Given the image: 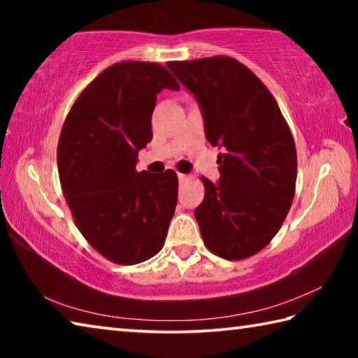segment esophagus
<instances>
[{
  "mask_svg": "<svg viewBox=\"0 0 358 358\" xmlns=\"http://www.w3.org/2000/svg\"><path fill=\"white\" fill-rule=\"evenodd\" d=\"M177 177H178V180H180V181H185V180L187 178L185 173H177Z\"/></svg>",
  "mask_w": 358,
  "mask_h": 358,
  "instance_id": "obj_1",
  "label": "esophagus"
}]
</instances>
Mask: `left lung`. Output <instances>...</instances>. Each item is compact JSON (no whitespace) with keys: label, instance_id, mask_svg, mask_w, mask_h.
Segmentation results:
<instances>
[{"label":"left lung","instance_id":"obj_1","mask_svg":"<svg viewBox=\"0 0 358 358\" xmlns=\"http://www.w3.org/2000/svg\"><path fill=\"white\" fill-rule=\"evenodd\" d=\"M197 99L205 137L217 147L220 183L202 177L194 211L205 246L227 260L257 254L281 229L292 205L296 151L273 94L230 57L167 63Z\"/></svg>","mask_w":358,"mask_h":358}]
</instances>
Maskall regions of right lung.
Returning a JSON list of instances; mask_svg holds the SVG:
<instances>
[{"label":"right lung","mask_w":358,"mask_h":358,"mask_svg":"<svg viewBox=\"0 0 358 358\" xmlns=\"http://www.w3.org/2000/svg\"><path fill=\"white\" fill-rule=\"evenodd\" d=\"M164 88H180L164 66L115 63L80 93L59 134V183L76 226L120 265L161 251L177 207V173L136 171L138 150L153 138L151 113Z\"/></svg>","instance_id":"right-lung-1"}]
</instances>
